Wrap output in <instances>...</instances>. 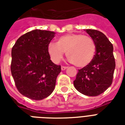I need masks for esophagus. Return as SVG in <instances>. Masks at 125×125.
Here are the masks:
<instances>
[{
  "mask_svg": "<svg viewBox=\"0 0 125 125\" xmlns=\"http://www.w3.org/2000/svg\"><path fill=\"white\" fill-rule=\"evenodd\" d=\"M67 66H61V70H66V68H67Z\"/></svg>",
  "mask_w": 125,
  "mask_h": 125,
  "instance_id": "34e87169",
  "label": "esophagus"
}]
</instances>
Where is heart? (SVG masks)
<instances>
[{
	"label": "heart",
	"mask_w": 125,
	"mask_h": 125,
	"mask_svg": "<svg viewBox=\"0 0 125 125\" xmlns=\"http://www.w3.org/2000/svg\"><path fill=\"white\" fill-rule=\"evenodd\" d=\"M47 50L52 61L58 63L66 52L69 61L78 67H84L93 61L96 45L91 37L82 34H68L59 38L57 43L50 42Z\"/></svg>",
	"instance_id": "1"
}]
</instances>
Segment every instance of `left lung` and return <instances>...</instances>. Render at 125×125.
<instances>
[{
  "label": "left lung",
  "instance_id": "1",
  "mask_svg": "<svg viewBox=\"0 0 125 125\" xmlns=\"http://www.w3.org/2000/svg\"><path fill=\"white\" fill-rule=\"evenodd\" d=\"M85 31L95 43V55L88 65L78 70L73 85L82 94L96 96L103 93L113 82L115 68L114 47L106 35L100 31Z\"/></svg>",
  "mask_w": 125,
  "mask_h": 125
}]
</instances>
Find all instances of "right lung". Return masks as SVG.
Segmentation results:
<instances>
[{"instance_id": "obj_1", "label": "right lung", "mask_w": 125, "mask_h": 125, "mask_svg": "<svg viewBox=\"0 0 125 125\" xmlns=\"http://www.w3.org/2000/svg\"><path fill=\"white\" fill-rule=\"evenodd\" d=\"M55 32L36 29L17 39L11 49V72L21 94L34 100L47 97L53 91L60 65L50 59L48 44Z\"/></svg>"}]
</instances>
